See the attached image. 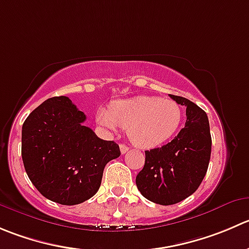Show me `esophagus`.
<instances>
[{"label": "esophagus", "mask_w": 249, "mask_h": 249, "mask_svg": "<svg viewBox=\"0 0 249 249\" xmlns=\"http://www.w3.org/2000/svg\"><path fill=\"white\" fill-rule=\"evenodd\" d=\"M119 147H120V152H122V154L126 153V152L129 151V147H127L126 144H123V143H120V144H119Z\"/></svg>", "instance_id": "esophagus-1"}]
</instances>
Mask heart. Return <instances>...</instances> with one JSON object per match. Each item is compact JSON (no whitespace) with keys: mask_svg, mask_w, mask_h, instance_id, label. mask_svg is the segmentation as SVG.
<instances>
[{"mask_svg":"<svg viewBox=\"0 0 249 249\" xmlns=\"http://www.w3.org/2000/svg\"><path fill=\"white\" fill-rule=\"evenodd\" d=\"M100 125L109 130L126 129L136 147L154 148L175 135L182 120V109L176 101L157 96H136L115 101L110 109L100 108L96 114Z\"/></svg>","mask_w":249,"mask_h":249,"instance_id":"heart-1","label":"heart"}]
</instances>
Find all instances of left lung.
I'll list each match as a JSON object with an SVG mask.
<instances>
[{
	"mask_svg": "<svg viewBox=\"0 0 249 249\" xmlns=\"http://www.w3.org/2000/svg\"><path fill=\"white\" fill-rule=\"evenodd\" d=\"M170 97L186 106L185 126L169 143L144 151L143 169L136 176V186L142 196L161 206L178 203L198 189L212 152L207 113L187 98L175 95Z\"/></svg>",
	"mask_w": 249,
	"mask_h": 249,
	"instance_id": "left-lung-1",
	"label": "left lung"
}]
</instances>
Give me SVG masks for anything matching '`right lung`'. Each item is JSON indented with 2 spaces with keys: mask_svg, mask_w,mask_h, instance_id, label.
<instances>
[{
  "mask_svg": "<svg viewBox=\"0 0 249 249\" xmlns=\"http://www.w3.org/2000/svg\"><path fill=\"white\" fill-rule=\"evenodd\" d=\"M86 115L66 96L33 110L21 129V158L29 178L50 201L83 203L98 191L106 164L120 156L114 141L83 124Z\"/></svg>",
  "mask_w": 249,
  "mask_h": 249,
  "instance_id": "obj_1",
  "label": "right lung"
}]
</instances>
